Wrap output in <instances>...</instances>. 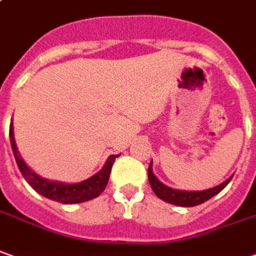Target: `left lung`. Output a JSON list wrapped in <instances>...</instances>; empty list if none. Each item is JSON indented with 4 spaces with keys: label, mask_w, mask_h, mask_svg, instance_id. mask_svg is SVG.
<instances>
[{
    "label": "left lung",
    "mask_w": 256,
    "mask_h": 256,
    "mask_svg": "<svg viewBox=\"0 0 256 256\" xmlns=\"http://www.w3.org/2000/svg\"><path fill=\"white\" fill-rule=\"evenodd\" d=\"M152 161L148 165V180H150L151 189L154 190V194H157L160 199L168 202L171 204H176V206H182V208H192V206H198L203 202L208 200L210 198H213L214 194L218 192H222L224 188L228 185V182L231 178H228L226 182H223L222 185L218 186L212 188L208 190H200V192H185V190H176V189H172V188L165 186L164 184H161L156 175L152 174V168H151Z\"/></svg>",
    "instance_id": "obj_1"
}]
</instances>
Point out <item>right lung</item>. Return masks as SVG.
I'll list each match as a JSON object with an SVG mask.
<instances>
[{"label": "right lung", "mask_w": 256, "mask_h": 256, "mask_svg": "<svg viewBox=\"0 0 256 256\" xmlns=\"http://www.w3.org/2000/svg\"><path fill=\"white\" fill-rule=\"evenodd\" d=\"M10 138H11V147L14 151V156L16 160V164L20 174L24 175V178L28 180V184L40 194H43L44 198H48L52 200L60 202V203H81V202L91 200L94 198H98L99 194L105 190L108 180H109V175H110V170L114 165V160L118 158V156H110L108 158L106 164L104 165V168L95 174L94 176H91L86 180H82L80 184H62V182H52L48 179H43L40 176H38L34 172H32L28 165L24 162V160L20 158L15 144V138H14V130H12V122L10 126Z\"/></svg>", "instance_id": "obj_1"}]
</instances>
